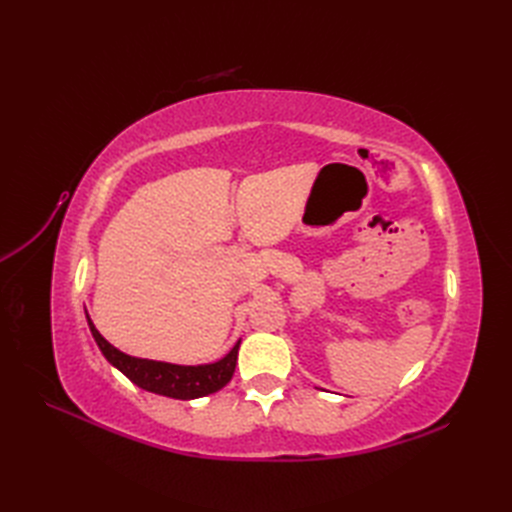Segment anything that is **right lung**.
I'll use <instances>...</instances> for the list:
<instances>
[{
	"mask_svg": "<svg viewBox=\"0 0 512 512\" xmlns=\"http://www.w3.org/2000/svg\"><path fill=\"white\" fill-rule=\"evenodd\" d=\"M91 335H94L98 348L106 356V361L115 365L123 376L130 378L136 386H141L145 391L166 395L173 399H196L205 397L215 391H220L226 386L235 374L237 365V352L239 344L232 346V350L224 356L222 361L211 363V365H170L160 361H147V359H136V356L123 354L115 346H111L106 339L98 333L94 322L87 316Z\"/></svg>",
	"mask_w": 512,
	"mask_h": 512,
	"instance_id": "right-lung-1",
	"label": "right lung"
}]
</instances>
